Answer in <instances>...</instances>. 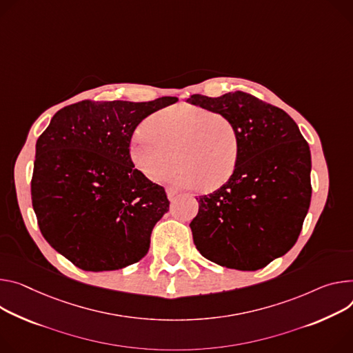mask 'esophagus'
<instances>
[{
  "label": "esophagus",
  "instance_id": "1",
  "mask_svg": "<svg viewBox=\"0 0 353 353\" xmlns=\"http://www.w3.org/2000/svg\"><path fill=\"white\" fill-rule=\"evenodd\" d=\"M166 194H168V199H169L170 201H173V200L177 197V191H176V190H172V188H168V190H166Z\"/></svg>",
  "mask_w": 353,
  "mask_h": 353
}]
</instances>
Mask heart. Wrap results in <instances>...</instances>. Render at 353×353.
Returning <instances> with one entry per match:
<instances>
[{
    "instance_id": "1",
    "label": "heart",
    "mask_w": 353,
    "mask_h": 353,
    "mask_svg": "<svg viewBox=\"0 0 353 353\" xmlns=\"http://www.w3.org/2000/svg\"><path fill=\"white\" fill-rule=\"evenodd\" d=\"M170 181L180 188H215L234 173L239 142L232 121L219 112L179 104L149 117L130 142L134 168L148 180Z\"/></svg>"
}]
</instances>
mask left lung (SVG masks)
Returning <instances> with one entry per match:
<instances>
[{
	"mask_svg": "<svg viewBox=\"0 0 353 353\" xmlns=\"http://www.w3.org/2000/svg\"><path fill=\"white\" fill-rule=\"evenodd\" d=\"M187 103L228 117L239 156L230 180L200 196L191 221L205 259L230 269L258 270L290 250L311 201V153L297 123L283 110L242 91Z\"/></svg>",
	"mask_w": 353,
	"mask_h": 353,
	"instance_id": "obj_1",
	"label": "left lung"
}]
</instances>
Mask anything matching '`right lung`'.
Returning <instances> with one entry per match:
<instances>
[{
    "instance_id": "1",
    "label": "right lung",
    "mask_w": 353,
    "mask_h": 353,
    "mask_svg": "<svg viewBox=\"0 0 353 353\" xmlns=\"http://www.w3.org/2000/svg\"><path fill=\"white\" fill-rule=\"evenodd\" d=\"M80 101L57 111L37 141L32 205L48 243L85 272L118 270L148 253L166 191L130 159L137 126L177 103Z\"/></svg>"
}]
</instances>
